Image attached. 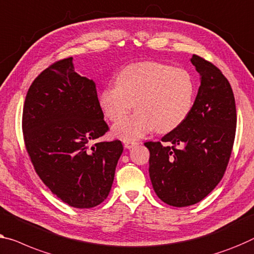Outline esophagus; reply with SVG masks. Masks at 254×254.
I'll use <instances>...</instances> for the list:
<instances>
[{
  "label": "esophagus",
  "instance_id": "obj_1",
  "mask_svg": "<svg viewBox=\"0 0 254 254\" xmlns=\"http://www.w3.org/2000/svg\"><path fill=\"white\" fill-rule=\"evenodd\" d=\"M123 145H124V147H126V148L130 149V148H132V147H134L135 145H138V142L137 141H130V140H124Z\"/></svg>",
  "mask_w": 254,
  "mask_h": 254
}]
</instances>
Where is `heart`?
<instances>
[{"instance_id":"b5f03b06","label":"heart","mask_w":254,"mask_h":254,"mask_svg":"<svg viewBox=\"0 0 254 254\" xmlns=\"http://www.w3.org/2000/svg\"><path fill=\"white\" fill-rule=\"evenodd\" d=\"M194 94V81L186 69L143 62L122 68L115 86L100 91L99 105L112 122L122 120L133 107L138 108L113 127L117 138L133 140L154 128L161 133L175 130L190 113Z\"/></svg>"}]
</instances>
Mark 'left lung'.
Returning a JSON list of instances; mask_svg holds the SVG:
<instances>
[{
	"mask_svg": "<svg viewBox=\"0 0 254 254\" xmlns=\"http://www.w3.org/2000/svg\"><path fill=\"white\" fill-rule=\"evenodd\" d=\"M200 85L187 119L162 138L147 141L149 177L156 195L184 207L206 197L224 177L236 133V106L228 79L217 66L192 55Z\"/></svg>",
	"mask_w": 254,
	"mask_h": 254,
	"instance_id": "1",
	"label": "left lung"
}]
</instances>
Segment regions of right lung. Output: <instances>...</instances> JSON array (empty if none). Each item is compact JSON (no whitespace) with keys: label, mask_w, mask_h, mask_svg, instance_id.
<instances>
[{"label":"right lung","mask_w":254,"mask_h":254,"mask_svg":"<svg viewBox=\"0 0 254 254\" xmlns=\"http://www.w3.org/2000/svg\"><path fill=\"white\" fill-rule=\"evenodd\" d=\"M108 130L96 84L74 70L71 57L29 86L22 109L26 150L45 186L68 205L90 209L107 198L122 142L91 143Z\"/></svg>","instance_id":"obj_1"}]
</instances>
